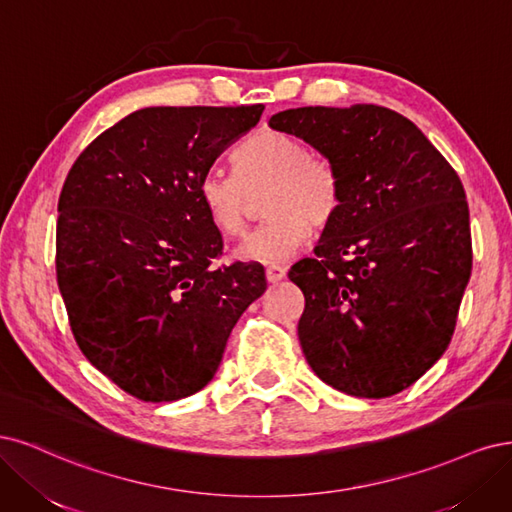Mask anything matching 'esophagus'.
I'll return each mask as SVG.
<instances>
[{
  "mask_svg": "<svg viewBox=\"0 0 512 512\" xmlns=\"http://www.w3.org/2000/svg\"><path fill=\"white\" fill-rule=\"evenodd\" d=\"M285 274H287V268L276 266V263H274V266L266 268V278H268V283H272V285H276L278 280H283Z\"/></svg>",
  "mask_w": 512,
  "mask_h": 512,
  "instance_id": "1",
  "label": "esophagus"
}]
</instances>
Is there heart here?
I'll return each mask as SVG.
<instances>
[{"label": "heart", "mask_w": 512, "mask_h": 512, "mask_svg": "<svg viewBox=\"0 0 512 512\" xmlns=\"http://www.w3.org/2000/svg\"><path fill=\"white\" fill-rule=\"evenodd\" d=\"M236 176L210 172L200 183V204L208 223L225 238L246 232L263 197V223L244 240L238 257L278 263L298 253L312 229H325L340 208V178L334 163L310 153L287 131L259 129L234 155Z\"/></svg>", "instance_id": "b5f03b06"}]
</instances>
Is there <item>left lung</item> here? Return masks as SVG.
Wrapping results in <instances>:
<instances>
[{
    "instance_id": "1",
    "label": "left lung",
    "mask_w": 512,
    "mask_h": 512,
    "mask_svg": "<svg viewBox=\"0 0 512 512\" xmlns=\"http://www.w3.org/2000/svg\"><path fill=\"white\" fill-rule=\"evenodd\" d=\"M270 127L334 163L340 208L293 263L298 336L323 383L355 398L408 389L449 349L472 272L466 191L402 114L374 104L278 112Z\"/></svg>"
}]
</instances>
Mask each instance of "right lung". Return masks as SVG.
<instances>
[{
  "mask_svg": "<svg viewBox=\"0 0 512 512\" xmlns=\"http://www.w3.org/2000/svg\"><path fill=\"white\" fill-rule=\"evenodd\" d=\"M261 112L136 110L97 136L65 178L55 266L74 340L142 402L204 389L240 315L268 289L257 261L212 268L223 238L200 204L214 159Z\"/></svg>",
  "mask_w": 512,
  "mask_h": 512,
  "instance_id": "1",
  "label": "right lung"
}]
</instances>
